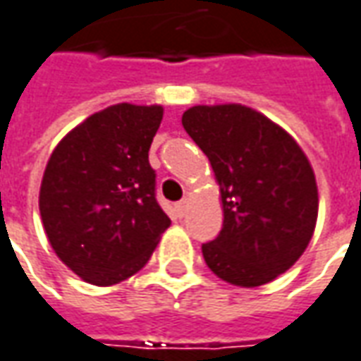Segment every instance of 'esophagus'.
I'll list each match as a JSON object with an SVG mask.
<instances>
[{"label":"esophagus","instance_id":"1","mask_svg":"<svg viewBox=\"0 0 361 361\" xmlns=\"http://www.w3.org/2000/svg\"><path fill=\"white\" fill-rule=\"evenodd\" d=\"M176 213L178 216H183L188 213V199H181L180 203H176Z\"/></svg>","mask_w":361,"mask_h":361}]
</instances>
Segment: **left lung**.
Listing matches in <instances>:
<instances>
[{
    "mask_svg": "<svg viewBox=\"0 0 361 361\" xmlns=\"http://www.w3.org/2000/svg\"><path fill=\"white\" fill-rule=\"evenodd\" d=\"M181 125L221 188L223 228L201 246L209 269L240 287L276 279L301 258L319 215L317 181L301 146L238 103L195 105Z\"/></svg>",
    "mask_w": 361,
    "mask_h": 361,
    "instance_id": "obj_1",
    "label": "left lung"
}]
</instances>
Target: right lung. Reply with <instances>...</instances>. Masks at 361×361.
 Returning <instances> with one entry per match:
<instances>
[{"instance_id":"1","label":"right lung","mask_w":361,"mask_h":361,"mask_svg":"<svg viewBox=\"0 0 361 361\" xmlns=\"http://www.w3.org/2000/svg\"><path fill=\"white\" fill-rule=\"evenodd\" d=\"M162 115L160 105H111L50 154L39 195L44 233L87 283L115 286L137 274L170 226L148 162Z\"/></svg>"}]
</instances>
